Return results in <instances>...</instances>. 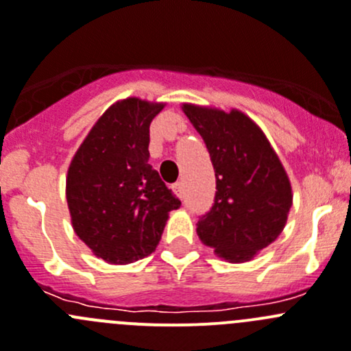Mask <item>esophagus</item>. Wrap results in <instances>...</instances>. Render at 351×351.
<instances>
[{
  "mask_svg": "<svg viewBox=\"0 0 351 351\" xmlns=\"http://www.w3.org/2000/svg\"><path fill=\"white\" fill-rule=\"evenodd\" d=\"M171 191L176 197L183 199V194H185V192H183V183L178 182V183H175V185H171Z\"/></svg>",
  "mask_w": 351,
  "mask_h": 351,
  "instance_id": "esophagus-1",
  "label": "esophagus"
}]
</instances>
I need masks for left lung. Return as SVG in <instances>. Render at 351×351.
Masks as SVG:
<instances>
[{
	"instance_id": "1",
	"label": "left lung",
	"mask_w": 351,
	"mask_h": 351,
	"mask_svg": "<svg viewBox=\"0 0 351 351\" xmlns=\"http://www.w3.org/2000/svg\"><path fill=\"white\" fill-rule=\"evenodd\" d=\"M204 140L216 176L211 211L197 235L218 258L244 263L279 237L293 206V189L261 128L237 109L183 104Z\"/></svg>"
}]
</instances>
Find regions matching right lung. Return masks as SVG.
<instances>
[{
	"label": "right lung",
	"instance_id": "add662e5",
	"mask_svg": "<svg viewBox=\"0 0 351 351\" xmlns=\"http://www.w3.org/2000/svg\"><path fill=\"white\" fill-rule=\"evenodd\" d=\"M165 106L136 97L112 104L69 165L65 197L72 228L107 263L149 256L169 211L182 204L149 165V128Z\"/></svg>",
	"mask_w": 351,
	"mask_h": 351
}]
</instances>
